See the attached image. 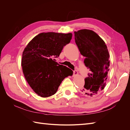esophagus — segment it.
<instances>
[{
    "instance_id": "obj_1",
    "label": "esophagus",
    "mask_w": 130,
    "mask_h": 130,
    "mask_svg": "<svg viewBox=\"0 0 130 130\" xmlns=\"http://www.w3.org/2000/svg\"><path fill=\"white\" fill-rule=\"evenodd\" d=\"M77 74H78V73H77V72L76 71V70H74V72H73V75L74 76H76V75H77Z\"/></svg>"
}]
</instances>
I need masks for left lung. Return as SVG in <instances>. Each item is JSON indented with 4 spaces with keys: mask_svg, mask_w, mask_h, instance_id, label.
<instances>
[{
    "mask_svg": "<svg viewBox=\"0 0 130 130\" xmlns=\"http://www.w3.org/2000/svg\"><path fill=\"white\" fill-rule=\"evenodd\" d=\"M75 43L84 63L89 69L81 93L88 96L98 95L106 86L109 67V55L105 42L94 31L82 29L74 31Z\"/></svg>",
    "mask_w": 130,
    "mask_h": 130,
    "instance_id": "obj_1",
    "label": "left lung"
}]
</instances>
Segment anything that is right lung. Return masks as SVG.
<instances>
[{
    "label": "right lung",
    "mask_w": 130,
    "mask_h": 130,
    "mask_svg": "<svg viewBox=\"0 0 130 130\" xmlns=\"http://www.w3.org/2000/svg\"><path fill=\"white\" fill-rule=\"evenodd\" d=\"M72 38V33L42 32L26 46L22 54L23 72L38 95L46 98L54 95L62 81L70 75L69 68L59 64L53 58L59 57Z\"/></svg>",
    "instance_id": "right-lung-1"
}]
</instances>
